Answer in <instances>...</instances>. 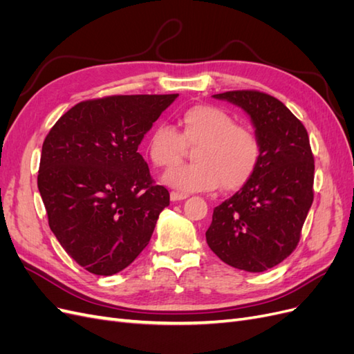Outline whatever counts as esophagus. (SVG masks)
Instances as JSON below:
<instances>
[{
	"mask_svg": "<svg viewBox=\"0 0 354 354\" xmlns=\"http://www.w3.org/2000/svg\"><path fill=\"white\" fill-rule=\"evenodd\" d=\"M169 198H171V201H173V202H177V201H183V199H186V198H187V195H186V194H180V192H171V194H169Z\"/></svg>",
	"mask_w": 354,
	"mask_h": 354,
	"instance_id": "esophagus-1",
	"label": "esophagus"
}]
</instances>
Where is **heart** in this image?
Wrapping results in <instances>:
<instances>
[{
	"label": "heart",
	"instance_id": "b5f03b06",
	"mask_svg": "<svg viewBox=\"0 0 354 354\" xmlns=\"http://www.w3.org/2000/svg\"><path fill=\"white\" fill-rule=\"evenodd\" d=\"M181 133L165 122L153 125L146 151L158 168H171L194 147V164L178 165L164 174L165 185L181 192H208L221 183L224 190L242 187L255 173L261 158L259 137L221 108L196 104L180 116Z\"/></svg>",
	"mask_w": 354,
	"mask_h": 354
}]
</instances>
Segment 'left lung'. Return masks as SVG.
Returning <instances> with one entry per match:
<instances>
[{
  "label": "left lung",
  "mask_w": 354,
  "mask_h": 354,
  "mask_svg": "<svg viewBox=\"0 0 354 354\" xmlns=\"http://www.w3.org/2000/svg\"><path fill=\"white\" fill-rule=\"evenodd\" d=\"M250 115L261 145L252 177L214 208L205 236L212 252L234 269L259 273L282 263L299 242L313 203L315 159L301 121L270 94H214Z\"/></svg>",
  "instance_id": "obj_1"
}]
</instances>
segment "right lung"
<instances>
[{"mask_svg":"<svg viewBox=\"0 0 354 354\" xmlns=\"http://www.w3.org/2000/svg\"><path fill=\"white\" fill-rule=\"evenodd\" d=\"M178 94L109 95L75 104L42 143L38 189L51 232L85 270L111 276L151 241L169 194L138 145Z\"/></svg>","mask_w":354,"mask_h":354,"instance_id":"right-lung-1","label":"right lung"}]
</instances>
